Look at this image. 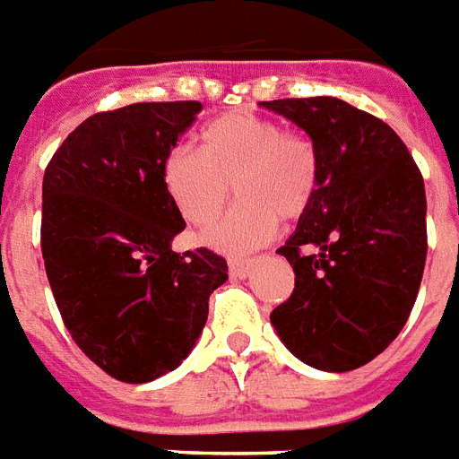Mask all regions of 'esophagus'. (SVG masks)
I'll list each match as a JSON object with an SVG mask.
<instances>
[{"label":"esophagus","instance_id":"34e87169","mask_svg":"<svg viewBox=\"0 0 459 459\" xmlns=\"http://www.w3.org/2000/svg\"><path fill=\"white\" fill-rule=\"evenodd\" d=\"M251 264L253 260H248V257H232V260H230V274L244 279V276L248 274V270H251Z\"/></svg>","mask_w":459,"mask_h":459}]
</instances>
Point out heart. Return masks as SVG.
<instances>
[{"label":"heart","instance_id":"1","mask_svg":"<svg viewBox=\"0 0 459 459\" xmlns=\"http://www.w3.org/2000/svg\"><path fill=\"white\" fill-rule=\"evenodd\" d=\"M199 152L178 147L164 161V185L189 225L206 230L238 204L204 241L221 251L244 253L263 246L276 222L300 221L319 189V152L312 138L286 131L274 119L234 109L202 128Z\"/></svg>","mask_w":459,"mask_h":459}]
</instances>
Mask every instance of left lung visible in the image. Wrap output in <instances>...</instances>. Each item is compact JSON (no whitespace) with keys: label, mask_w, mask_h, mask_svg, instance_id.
<instances>
[{"label":"left lung","mask_w":459,"mask_h":459,"mask_svg":"<svg viewBox=\"0 0 459 459\" xmlns=\"http://www.w3.org/2000/svg\"><path fill=\"white\" fill-rule=\"evenodd\" d=\"M316 145L319 189L281 253L295 289L270 314L307 366L347 373L406 325L427 260L425 180L403 140L338 98L263 100Z\"/></svg>","instance_id":"8db88e82"}]
</instances>
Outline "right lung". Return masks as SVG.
Wrapping results in <instances>:
<instances>
[{"mask_svg":"<svg viewBox=\"0 0 459 459\" xmlns=\"http://www.w3.org/2000/svg\"><path fill=\"white\" fill-rule=\"evenodd\" d=\"M202 102H135L82 121L41 185V255L72 340L115 380L152 382L178 368L227 279L208 248L176 253L185 221L164 161Z\"/></svg>","mask_w":459,"mask_h":459,"instance_id":"right-lung-1","label":"right lung"}]
</instances>
